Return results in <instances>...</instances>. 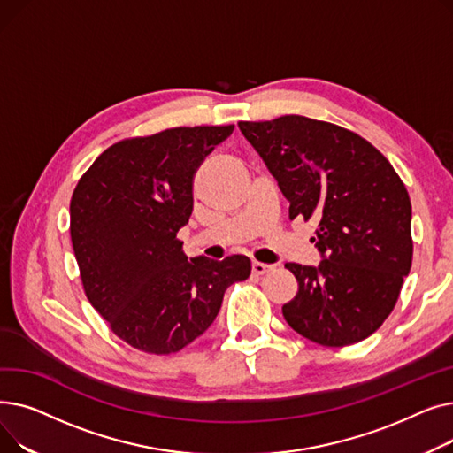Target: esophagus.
Wrapping results in <instances>:
<instances>
[{
    "instance_id": "obj_1",
    "label": "esophagus",
    "mask_w": 453,
    "mask_h": 453,
    "mask_svg": "<svg viewBox=\"0 0 453 453\" xmlns=\"http://www.w3.org/2000/svg\"><path fill=\"white\" fill-rule=\"evenodd\" d=\"M272 268H273L272 265L258 263V260H253V265H251V272H253L255 275H265V273H268Z\"/></svg>"
}]
</instances>
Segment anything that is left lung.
Segmentation results:
<instances>
[{"instance_id": "1", "label": "left lung", "mask_w": 453, "mask_h": 453, "mask_svg": "<svg viewBox=\"0 0 453 453\" xmlns=\"http://www.w3.org/2000/svg\"><path fill=\"white\" fill-rule=\"evenodd\" d=\"M239 128L290 202V220H318L323 260L319 268L284 265L297 279L284 319L325 347L369 338L393 312L411 270L406 185L382 152L343 127L282 115Z\"/></svg>"}]
</instances>
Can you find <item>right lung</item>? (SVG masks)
<instances>
[{
  "instance_id": "add662e5",
  "label": "right lung",
  "mask_w": 453,
  "mask_h": 453,
  "mask_svg": "<svg viewBox=\"0 0 453 453\" xmlns=\"http://www.w3.org/2000/svg\"><path fill=\"white\" fill-rule=\"evenodd\" d=\"M234 125L178 127L113 142L81 176L69 233L86 297L137 350L178 352L211 326L244 255L187 258L178 231L193 212L198 166Z\"/></svg>"
}]
</instances>
